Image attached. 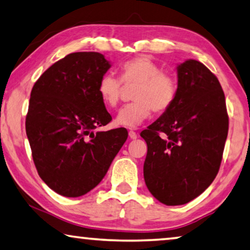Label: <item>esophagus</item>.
I'll return each instance as SVG.
<instances>
[{"instance_id": "obj_1", "label": "esophagus", "mask_w": 250, "mask_h": 250, "mask_svg": "<svg viewBox=\"0 0 250 250\" xmlns=\"http://www.w3.org/2000/svg\"><path fill=\"white\" fill-rule=\"evenodd\" d=\"M129 137L131 138V139H137L138 135H137V133H136L135 131H132V130H130V131H129Z\"/></svg>"}]
</instances>
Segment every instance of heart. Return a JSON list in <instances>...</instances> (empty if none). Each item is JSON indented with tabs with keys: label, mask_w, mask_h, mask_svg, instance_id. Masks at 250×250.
I'll return each mask as SVG.
<instances>
[{
	"label": "heart",
	"mask_w": 250,
	"mask_h": 250,
	"mask_svg": "<svg viewBox=\"0 0 250 250\" xmlns=\"http://www.w3.org/2000/svg\"><path fill=\"white\" fill-rule=\"evenodd\" d=\"M121 80L125 84H137L133 92L136 102L119 111L115 124L125 128H136L150 115L151 111L165 112L175 101L177 81L170 73L148 56H138L121 66ZM122 82L112 74H104L98 84V93L106 106L114 107L120 102Z\"/></svg>",
	"instance_id": "heart-1"
}]
</instances>
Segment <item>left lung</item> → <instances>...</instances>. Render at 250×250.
Segmentation results:
<instances>
[{"mask_svg": "<svg viewBox=\"0 0 250 250\" xmlns=\"http://www.w3.org/2000/svg\"><path fill=\"white\" fill-rule=\"evenodd\" d=\"M177 78L172 106L140 133L148 148L145 182L166 206L188 203L210 186L229 128L225 93L208 67L188 59L177 66Z\"/></svg>", "mask_w": 250, "mask_h": 250, "instance_id": "left-lung-1", "label": "left lung"}]
</instances>
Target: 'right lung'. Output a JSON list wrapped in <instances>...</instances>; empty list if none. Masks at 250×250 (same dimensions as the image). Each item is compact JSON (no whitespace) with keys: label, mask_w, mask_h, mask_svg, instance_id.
<instances>
[{"label":"right lung","mask_w":250,"mask_h":250,"mask_svg":"<svg viewBox=\"0 0 250 250\" xmlns=\"http://www.w3.org/2000/svg\"><path fill=\"white\" fill-rule=\"evenodd\" d=\"M111 67L95 51L67 55L33 85L25 131L39 176L58 194H86L103 180L124 146L125 128L94 130L112 120L98 93Z\"/></svg>","instance_id":"right-lung-1"}]
</instances>
